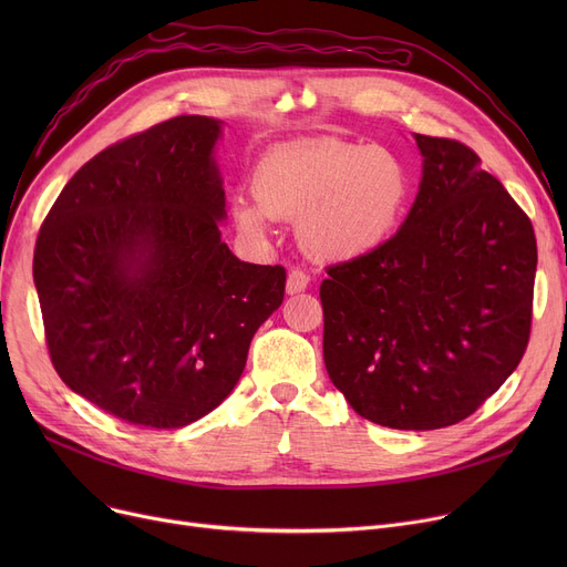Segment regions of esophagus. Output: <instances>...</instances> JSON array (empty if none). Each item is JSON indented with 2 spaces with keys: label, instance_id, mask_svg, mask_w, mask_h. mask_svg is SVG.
<instances>
[{
  "label": "esophagus",
  "instance_id": "obj_1",
  "mask_svg": "<svg viewBox=\"0 0 567 567\" xmlns=\"http://www.w3.org/2000/svg\"><path fill=\"white\" fill-rule=\"evenodd\" d=\"M310 285V276L301 268H291L289 276H287V293H301L306 291Z\"/></svg>",
  "mask_w": 567,
  "mask_h": 567
}]
</instances>
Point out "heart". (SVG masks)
<instances>
[{
  "label": "heart",
  "mask_w": 567,
  "mask_h": 567,
  "mask_svg": "<svg viewBox=\"0 0 567 567\" xmlns=\"http://www.w3.org/2000/svg\"><path fill=\"white\" fill-rule=\"evenodd\" d=\"M250 190L255 202H229V218L244 236L264 238L266 216L296 218V236L310 257L349 261L377 250L398 229L411 176L391 148L296 142L255 163Z\"/></svg>",
  "instance_id": "heart-1"
}]
</instances>
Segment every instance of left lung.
I'll return each mask as SVG.
<instances>
[{"label":"left lung","mask_w":567,"mask_h":567,"mask_svg":"<svg viewBox=\"0 0 567 567\" xmlns=\"http://www.w3.org/2000/svg\"><path fill=\"white\" fill-rule=\"evenodd\" d=\"M423 178L395 236L326 268L323 363L363 419L449 427L494 395L530 336L528 216L457 140L415 133Z\"/></svg>","instance_id":"8db88e82"}]
</instances>
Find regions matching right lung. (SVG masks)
<instances>
[{
  "label": "right lung",
  "mask_w": 567,
  "mask_h": 567,
  "mask_svg": "<svg viewBox=\"0 0 567 567\" xmlns=\"http://www.w3.org/2000/svg\"><path fill=\"white\" fill-rule=\"evenodd\" d=\"M223 122L184 114L84 163L45 216L34 285L69 389L114 419L176 430L214 411L285 299L282 266L220 241Z\"/></svg>",
  "instance_id": "add662e5"
}]
</instances>
